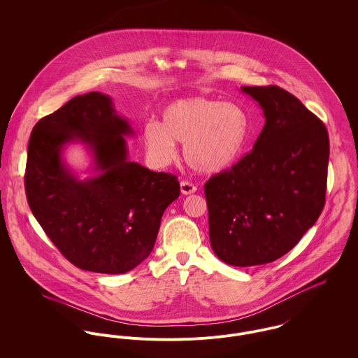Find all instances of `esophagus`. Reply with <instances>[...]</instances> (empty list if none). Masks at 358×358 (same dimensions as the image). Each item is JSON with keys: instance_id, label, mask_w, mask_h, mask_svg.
<instances>
[{"instance_id": "34e87169", "label": "esophagus", "mask_w": 358, "mask_h": 358, "mask_svg": "<svg viewBox=\"0 0 358 358\" xmlns=\"http://www.w3.org/2000/svg\"><path fill=\"white\" fill-rule=\"evenodd\" d=\"M196 190H197V187L192 182H189V180H182L180 182V192H182V194H185V196L193 194V193H196Z\"/></svg>"}]
</instances>
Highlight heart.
Wrapping results in <instances>:
<instances>
[{"mask_svg": "<svg viewBox=\"0 0 358 358\" xmlns=\"http://www.w3.org/2000/svg\"><path fill=\"white\" fill-rule=\"evenodd\" d=\"M142 136L148 155L158 166L176 159V143H185L187 164L204 173H217L234 164L248 139V118L241 107L205 98L168 104L161 122L148 121Z\"/></svg>", "mask_w": 358, "mask_h": 358, "instance_id": "heart-1", "label": "heart"}]
</instances>
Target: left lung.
<instances>
[{"label":"left lung","instance_id":"obj_1","mask_svg":"<svg viewBox=\"0 0 358 358\" xmlns=\"http://www.w3.org/2000/svg\"><path fill=\"white\" fill-rule=\"evenodd\" d=\"M264 127L254 149L205 183L209 240L227 264L248 267L289 252L325 204L329 138L324 122L277 87H243Z\"/></svg>","mask_w":358,"mask_h":358}]
</instances>
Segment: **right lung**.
Wrapping results in <instances>:
<instances>
[{"label":"right lung","mask_w":358,"mask_h":358,"mask_svg":"<svg viewBox=\"0 0 358 358\" xmlns=\"http://www.w3.org/2000/svg\"><path fill=\"white\" fill-rule=\"evenodd\" d=\"M134 135L110 96L78 95L31 131L24 189L27 203L55 247L78 268L121 274L153 251L166 206L180 194L178 176L128 161L124 136ZM80 140L100 175L78 181L61 161Z\"/></svg>","instance_id":"obj_1"}]
</instances>
